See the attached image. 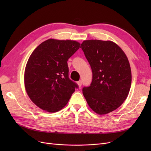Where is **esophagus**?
I'll use <instances>...</instances> for the list:
<instances>
[{
  "label": "esophagus",
  "mask_w": 151,
  "mask_h": 151,
  "mask_svg": "<svg viewBox=\"0 0 151 151\" xmlns=\"http://www.w3.org/2000/svg\"><path fill=\"white\" fill-rule=\"evenodd\" d=\"M82 84H83V82H82L81 80H80V81H79L78 82H77V84H78V86L79 87H81L82 86Z\"/></svg>",
  "instance_id": "34e87169"
}]
</instances>
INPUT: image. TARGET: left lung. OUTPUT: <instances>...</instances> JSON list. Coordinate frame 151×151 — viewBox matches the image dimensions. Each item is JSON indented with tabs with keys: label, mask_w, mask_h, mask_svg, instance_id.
I'll return each instance as SVG.
<instances>
[{
	"label": "left lung",
	"mask_w": 151,
	"mask_h": 151,
	"mask_svg": "<svg viewBox=\"0 0 151 151\" xmlns=\"http://www.w3.org/2000/svg\"><path fill=\"white\" fill-rule=\"evenodd\" d=\"M91 65L93 79L83 93L87 103L99 115L120 106L129 93L132 73L121 48L111 41L85 40L81 45Z\"/></svg>",
	"instance_id": "8db88e82"
}]
</instances>
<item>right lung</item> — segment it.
<instances>
[{
  "label": "right lung",
  "instance_id": "obj_1",
  "mask_svg": "<svg viewBox=\"0 0 151 151\" xmlns=\"http://www.w3.org/2000/svg\"><path fill=\"white\" fill-rule=\"evenodd\" d=\"M72 40L48 39L35 48L24 72L28 96L36 106L54 113L67 104L77 85L68 77V59L80 47Z\"/></svg>",
  "mask_w": 151,
  "mask_h": 151
}]
</instances>
